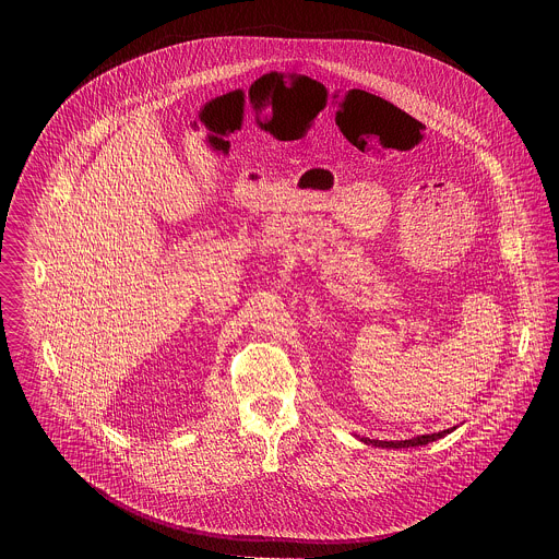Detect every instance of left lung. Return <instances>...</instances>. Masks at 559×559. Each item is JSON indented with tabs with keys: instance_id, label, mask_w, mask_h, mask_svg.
Listing matches in <instances>:
<instances>
[{
	"instance_id": "8db88e82",
	"label": "left lung",
	"mask_w": 559,
	"mask_h": 559,
	"mask_svg": "<svg viewBox=\"0 0 559 559\" xmlns=\"http://www.w3.org/2000/svg\"><path fill=\"white\" fill-rule=\"evenodd\" d=\"M454 428H448V430H441V432H432V435H419V437H413V439H404V441H377V439H361L364 443H372L377 448H417V445H428L445 435H450Z\"/></svg>"
}]
</instances>
